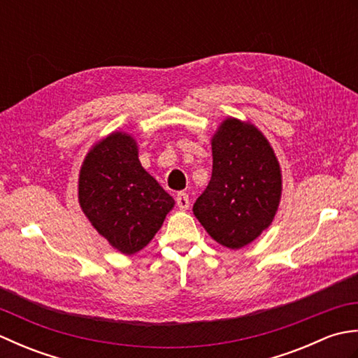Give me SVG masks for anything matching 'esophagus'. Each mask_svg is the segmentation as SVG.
<instances>
[{
    "mask_svg": "<svg viewBox=\"0 0 358 358\" xmlns=\"http://www.w3.org/2000/svg\"><path fill=\"white\" fill-rule=\"evenodd\" d=\"M189 204H191V200H189V195L185 192H180L177 195V206L181 210H186L189 208Z\"/></svg>",
    "mask_w": 358,
    "mask_h": 358,
    "instance_id": "1",
    "label": "esophagus"
}]
</instances>
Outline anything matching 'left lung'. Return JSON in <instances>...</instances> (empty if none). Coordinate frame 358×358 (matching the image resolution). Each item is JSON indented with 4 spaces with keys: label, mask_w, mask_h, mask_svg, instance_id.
I'll use <instances>...</instances> for the list:
<instances>
[{
    "label": "left lung",
    "mask_w": 358,
    "mask_h": 358,
    "mask_svg": "<svg viewBox=\"0 0 358 358\" xmlns=\"http://www.w3.org/2000/svg\"><path fill=\"white\" fill-rule=\"evenodd\" d=\"M212 177L194 215L218 245L248 246L275 217L283 180L271 143L250 121L227 117L210 138Z\"/></svg>",
    "instance_id": "obj_1"
}]
</instances>
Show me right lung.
<instances>
[{"label":"right lung","instance_id":"right-lung-1","mask_svg":"<svg viewBox=\"0 0 358 358\" xmlns=\"http://www.w3.org/2000/svg\"><path fill=\"white\" fill-rule=\"evenodd\" d=\"M78 203L94 229L124 255L148 246L175 206L141 166L138 143L121 131L98 140L83 159Z\"/></svg>","mask_w":358,"mask_h":358}]
</instances>
